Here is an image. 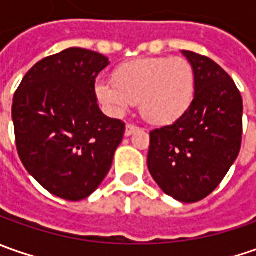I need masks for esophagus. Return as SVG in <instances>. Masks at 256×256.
Masks as SVG:
<instances>
[{
  "instance_id": "34e87169",
  "label": "esophagus",
  "mask_w": 256,
  "mask_h": 256,
  "mask_svg": "<svg viewBox=\"0 0 256 256\" xmlns=\"http://www.w3.org/2000/svg\"><path fill=\"white\" fill-rule=\"evenodd\" d=\"M140 128L136 126V125H134V124H128L126 125V128H125V136H131L134 132H136Z\"/></svg>"
}]
</instances>
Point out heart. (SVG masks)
Masks as SVG:
<instances>
[{
	"label": "heart",
	"instance_id": "b5f03b06",
	"mask_svg": "<svg viewBox=\"0 0 256 256\" xmlns=\"http://www.w3.org/2000/svg\"><path fill=\"white\" fill-rule=\"evenodd\" d=\"M114 84L98 82L95 94L115 116H122L134 104L154 125L178 121L191 106L195 91L192 65L181 56L144 58L121 65L114 72Z\"/></svg>",
	"mask_w": 256,
	"mask_h": 256
}]
</instances>
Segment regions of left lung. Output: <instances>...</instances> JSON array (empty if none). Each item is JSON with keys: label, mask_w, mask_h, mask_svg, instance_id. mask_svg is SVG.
<instances>
[{"label": "left lung", "mask_w": 256, "mask_h": 256, "mask_svg": "<svg viewBox=\"0 0 256 256\" xmlns=\"http://www.w3.org/2000/svg\"><path fill=\"white\" fill-rule=\"evenodd\" d=\"M194 68L195 94L178 121L150 132L148 170L166 195L191 204L206 198L238 158L241 92L208 56L182 51Z\"/></svg>", "instance_id": "8db88e82"}]
</instances>
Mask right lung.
<instances>
[{"mask_svg": "<svg viewBox=\"0 0 256 256\" xmlns=\"http://www.w3.org/2000/svg\"><path fill=\"white\" fill-rule=\"evenodd\" d=\"M102 54L68 48L25 74L12 101L16 151L25 170L66 201L90 196L112 165L125 124L98 106L95 78Z\"/></svg>", "mask_w": 256, "mask_h": 256, "instance_id": "right-lung-1", "label": "right lung"}]
</instances>
